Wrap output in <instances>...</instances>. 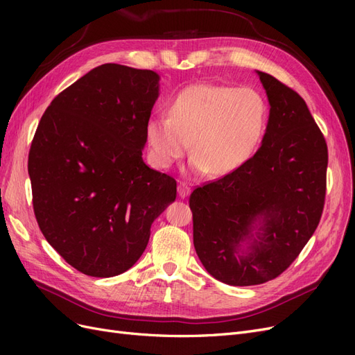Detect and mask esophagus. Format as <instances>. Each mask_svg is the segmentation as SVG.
Returning a JSON list of instances; mask_svg holds the SVG:
<instances>
[{
  "mask_svg": "<svg viewBox=\"0 0 355 355\" xmlns=\"http://www.w3.org/2000/svg\"><path fill=\"white\" fill-rule=\"evenodd\" d=\"M189 192H191L189 187L187 184H184V182H180V184L178 185V194H179V197L180 198H185V197L189 196Z\"/></svg>",
  "mask_w": 355,
  "mask_h": 355,
  "instance_id": "obj_1",
  "label": "esophagus"
}]
</instances>
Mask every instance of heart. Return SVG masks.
Segmentation results:
<instances>
[{"label":"heart","instance_id":"heart-1","mask_svg":"<svg viewBox=\"0 0 355 355\" xmlns=\"http://www.w3.org/2000/svg\"><path fill=\"white\" fill-rule=\"evenodd\" d=\"M268 103L252 87L196 84L171 101L168 115L149 118L146 144L154 163L168 168L189 149L191 173L220 178L243 167L261 145Z\"/></svg>","mask_w":355,"mask_h":355}]
</instances>
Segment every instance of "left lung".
<instances>
[{"label": "left lung", "mask_w": 355, "mask_h": 355, "mask_svg": "<svg viewBox=\"0 0 355 355\" xmlns=\"http://www.w3.org/2000/svg\"><path fill=\"white\" fill-rule=\"evenodd\" d=\"M257 75L271 106L262 146L189 197L196 252L207 272L230 286L284 272L313 237L326 198L327 144L305 101L272 75Z\"/></svg>", "instance_id": "left-lung-1"}]
</instances>
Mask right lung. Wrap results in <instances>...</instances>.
Listing matches in <instances>:
<instances>
[{"label":"right lung","mask_w":355,"mask_h":355,"mask_svg":"<svg viewBox=\"0 0 355 355\" xmlns=\"http://www.w3.org/2000/svg\"><path fill=\"white\" fill-rule=\"evenodd\" d=\"M158 73L105 63L60 92L32 139L28 171L38 227L75 270L114 277L146 249L176 180L142 158Z\"/></svg>","instance_id":"right-lung-1"}]
</instances>
